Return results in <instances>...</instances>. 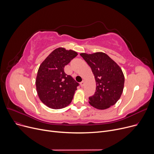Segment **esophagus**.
<instances>
[{"instance_id": "34e87169", "label": "esophagus", "mask_w": 154, "mask_h": 154, "mask_svg": "<svg viewBox=\"0 0 154 154\" xmlns=\"http://www.w3.org/2000/svg\"><path fill=\"white\" fill-rule=\"evenodd\" d=\"M85 81H81V83H80V85H81V87H83L84 86H85Z\"/></svg>"}]
</instances>
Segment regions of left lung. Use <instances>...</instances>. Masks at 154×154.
<instances>
[{
  "label": "left lung",
  "instance_id": "8db88e82",
  "mask_svg": "<svg viewBox=\"0 0 154 154\" xmlns=\"http://www.w3.org/2000/svg\"><path fill=\"white\" fill-rule=\"evenodd\" d=\"M91 67L96 88L89 103L98 109H106L114 105L121 97L124 85V76L119 66L106 53H81Z\"/></svg>",
  "mask_w": 154,
  "mask_h": 154
}]
</instances>
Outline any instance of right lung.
Listing matches in <instances>:
<instances>
[{"mask_svg": "<svg viewBox=\"0 0 154 154\" xmlns=\"http://www.w3.org/2000/svg\"><path fill=\"white\" fill-rule=\"evenodd\" d=\"M78 55L73 50L58 48L53 50L40 65L36 88L41 101L54 109L69 105L79 83L64 71L66 65Z\"/></svg>", "mask_w": 154, "mask_h": 154, "instance_id": "right-lung-1", "label": "right lung"}]
</instances>
